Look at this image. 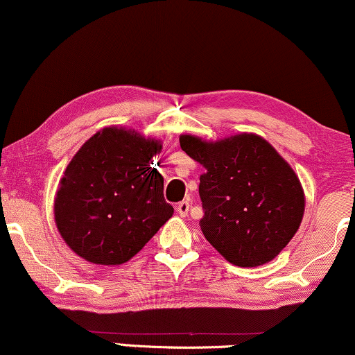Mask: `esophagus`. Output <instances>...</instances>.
I'll return each mask as SVG.
<instances>
[{
  "instance_id": "34e87169",
  "label": "esophagus",
  "mask_w": 355,
  "mask_h": 355,
  "mask_svg": "<svg viewBox=\"0 0 355 355\" xmlns=\"http://www.w3.org/2000/svg\"><path fill=\"white\" fill-rule=\"evenodd\" d=\"M189 209H190L189 200H183L177 205V211L182 215V217H187V214H189Z\"/></svg>"
}]
</instances>
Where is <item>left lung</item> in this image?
Masks as SVG:
<instances>
[{
	"mask_svg": "<svg viewBox=\"0 0 355 355\" xmlns=\"http://www.w3.org/2000/svg\"><path fill=\"white\" fill-rule=\"evenodd\" d=\"M200 175V229L239 267L262 266L294 237L304 215V191L291 165L263 138L242 133L209 144L180 137Z\"/></svg>",
	"mask_w": 355,
	"mask_h": 355,
	"instance_id": "left-lung-1",
	"label": "left lung"
}]
</instances>
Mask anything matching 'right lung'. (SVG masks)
<instances>
[{"label": "right lung", "mask_w": 355, "mask_h": 355, "mask_svg": "<svg viewBox=\"0 0 355 355\" xmlns=\"http://www.w3.org/2000/svg\"><path fill=\"white\" fill-rule=\"evenodd\" d=\"M162 150L123 128H103L76 152L55 198L61 237L98 266H120L173 215L153 157Z\"/></svg>", "instance_id": "1"}]
</instances>
